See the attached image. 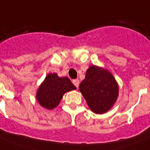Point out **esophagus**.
<instances>
[{"mask_svg":"<svg viewBox=\"0 0 150 150\" xmlns=\"http://www.w3.org/2000/svg\"><path fill=\"white\" fill-rule=\"evenodd\" d=\"M73 84L75 85V86H76V88H78L79 87V79H74L72 81Z\"/></svg>","mask_w":150,"mask_h":150,"instance_id":"1","label":"esophagus"}]
</instances>
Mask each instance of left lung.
I'll use <instances>...</instances> for the list:
<instances>
[{
    "mask_svg": "<svg viewBox=\"0 0 150 150\" xmlns=\"http://www.w3.org/2000/svg\"><path fill=\"white\" fill-rule=\"evenodd\" d=\"M79 90L89 108L96 114L109 110L118 95V86L113 75L108 71L94 65L86 71Z\"/></svg>",
    "mask_w": 150,
    "mask_h": 150,
    "instance_id": "1",
    "label": "left lung"
}]
</instances>
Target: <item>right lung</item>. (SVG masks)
<instances>
[{
  "instance_id": "add662e5",
  "label": "right lung",
  "mask_w": 150,
  "mask_h": 150,
  "mask_svg": "<svg viewBox=\"0 0 150 150\" xmlns=\"http://www.w3.org/2000/svg\"><path fill=\"white\" fill-rule=\"evenodd\" d=\"M75 89L68 78H59L55 73L49 74L39 88L36 98L42 107L52 110L59 104L66 92Z\"/></svg>"
}]
</instances>
